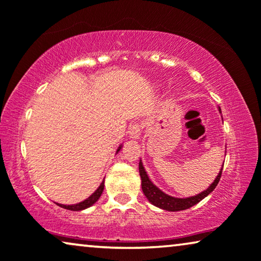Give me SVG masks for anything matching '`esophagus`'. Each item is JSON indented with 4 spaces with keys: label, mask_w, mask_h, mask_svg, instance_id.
Segmentation results:
<instances>
[{
    "label": "esophagus",
    "mask_w": 261,
    "mask_h": 261,
    "mask_svg": "<svg viewBox=\"0 0 261 261\" xmlns=\"http://www.w3.org/2000/svg\"><path fill=\"white\" fill-rule=\"evenodd\" d=\"M128 134H129V139L132 140H138L139 138H140L141 135V126L138 123H134L133 126L129 128V132H128Z\"/></svg>",
    "instance_id": "esophagus-1"
}]
</instances>
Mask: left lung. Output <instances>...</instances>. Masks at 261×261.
I'll return each instance as SVG.
<instances>
[{"instance_id": "8db88e82", "label": "left lung", "mask_w": 261, "mask_h": 261, "mask_svg": "<svg viewBox=\"0 0 261 261\" xmlns=\"http://www.w3.org/2000/svg\"><path fill=\"white\" fill-rule=\"evenodd\" d=\"M219 112L221 113L220 107H219ZM222 169L223 166L221 167L219 174H217L213 183L209 185L208 189H205L204 191H202L201 194H197L187 198H178V197H173V196L165 194V192L160 190L158 187H155V185L153 184V181L149 179L148 174L146 172L144 165H142L141 159H140V163H139V173H140V177H141L142 192H144V195L146 196V198L148 199L149 203H152L153 205L158 206L160 209L167 210V212H180V210L189 209L191 208L192 205L197 204L198 202H201L203 198H205L210 192L214 191V189L216 188V185L219 184L221 174H222Z\"/></svg>"}]
</instances>
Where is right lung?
Instances as JSON below:
<instances>
[{
	"instance_id": "right-lung-1",
	"label": "right lung",
	"mask_w": 261,
	"mask_h": 261,
	"mask_svg": "<svg viewBox=\"0 0 261 261\" xmlns=\"http://www.w3.org/2000/svg\"><path fill=\"white\" fill-rule=\"evenodd\" d=\"M121 148H122V145L119 146V148H117L116 153H119ZM103 190H105V179H103L101 184H99L97 190H96L91 196H89L87 199H84V201H82L80 203H76V204H60V203H56V204L62 206V208H64V209L73 210V212H81V210H84V209L89 208V206L94 205L95 203L98 201L99 197H101Z\"/></svg>"
}]
</instances>
